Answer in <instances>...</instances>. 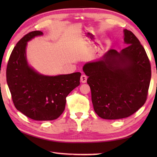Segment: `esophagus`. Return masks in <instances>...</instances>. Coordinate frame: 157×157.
<instances>
[{
    "label": "esophagus",
    "instance_id": "34e87169",
    "mask_svg": "<svg viewBox=\"0 0 157 157\" xmlns=\"http://www.w3.org/2000/svg\"><path fill=\"white\" fill-rule=\"evenodd\" d=\"M80 81L82 83H86L87 82V76L86 75H82L81 78H80Z\"/></svg>",
    "mask_w": 157,
    "mask_h": 157
}]
</instances>
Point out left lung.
<instances>
[{"instance_id": "1", "label": "left lung", "mask_w": 157, "mask_h": 157, "mask_svg": "<svg viewBox=\"0 0 157 157\" xmlns=\"http://www.w3.org/2000/svg\"><path fill=\"white\" fill-rule=\"evenodd\" d=\"M123 32L126 48L120 52L109 50L98 61L83 67L94 111L105 119L128 117L144 105L148 96L151 66L147 54L131 31Z\"/></svg>"}]
</instances>
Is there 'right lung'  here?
<instances>
[{
  "label": "right lung",
  "instance_id": "add662e5",
  "mask_svg": "<svg viewBox=\"0 0 157 157\" xmlns=\"http://www.w3.org/2000/svg\"><path fill=\"white\" fill-rule=\"evenodd\" d=\"M42 34L33 31L17 43L6 67V82L18 111L36 121H51L64 111L66 97L80 84L81 73L46 76L30 67L26 60L27 42Z\"/></svg>",
  "mask_w": 157,
  "mask_h": 157
}]
</instances>
